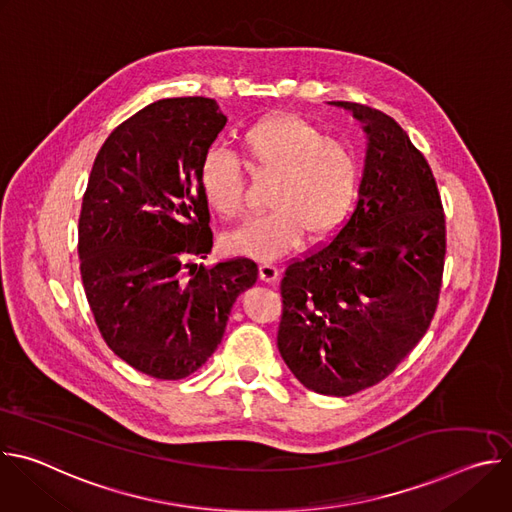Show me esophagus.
I'll return each instance as SVG.
<instances>
[{"instance_id": "esophagus-1", "label": "esophagus", "mask_w": 512, "mask_h": 512, "mask_svg": "<svg viewBox=\"0 0 512 512\" xmlns=\"http://www.w3.org/2000/svg\"><path fill=\"white\" fill-rule=\"evenodd\" d=\"M277 273H279V269H277L275 263H271V261H261L259 263V279L263 283H273L277 279Z\"/></svg>"}]
</instances>
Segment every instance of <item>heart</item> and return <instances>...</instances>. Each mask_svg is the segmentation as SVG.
<instances>
[{
    "instance_id": "1",
    "label": "heart",
    "mask_w": 512,
    "mask_h": 512,
    "mask_svg": "<svg viewBox=\"0 0 512 512\" xmlns=\"http://www.w3.org/2000/svg\"><path fill=\"white\" fill-rule=\"evenodd\" d=\"M239 145L251 176L271 178L269 210L225 237L229 251L271 261L296 247L304 233L322 241L340 229L358 188V162L346 143L298 113H273L249 125ZM200 188L227 221L247 208L243 166L225 150L204 156Z\"/></svg>"
}]
</instances>
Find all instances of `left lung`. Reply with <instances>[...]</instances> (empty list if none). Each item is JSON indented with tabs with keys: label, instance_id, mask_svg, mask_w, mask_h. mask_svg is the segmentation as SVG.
I'll return each mask as SVG.
<instances>
[{
	"label": "left lung",
	"instance_id": "obj_1",
	"mask_svg": "<svg viewBox=\"0 0 512 512\" xmlns=\"http://www.w3.org/2000/svg\"><path fill=\"white\" fill-rule=\"evenodd\" d=\"M334 105L369 137L358 202L330 243L285 267L277 348L304 387L348 397L387 379L427 332L442 291L446 214L425 156L393 117Z\"/></svg>",
	"mask_w": 512,
	"mask_h": 512
}]
</instances>
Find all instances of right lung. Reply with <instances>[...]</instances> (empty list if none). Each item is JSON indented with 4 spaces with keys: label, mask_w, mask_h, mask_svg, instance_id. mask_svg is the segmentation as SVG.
I'll return each mask as SVG.
<instances>
[{
    "label": "right lung",
    "mask_w": 512,
    "mask_h": 512,
    "mask_svg": "<svg viewBox=\"0 0 512 512\" xmlns=\"http://www.w3.org/2000/svg\"><path fill=\"white\" fill-rule=\"evenodd\" d=\"M227 125L214 99H162L99 150L79 216L85 294L107 346L139 373L178 381L212 356L257 263L206 267L210 212L200 166Z\"/></svg>",
    "instance_id": "add662e5"
}]
</instances>
